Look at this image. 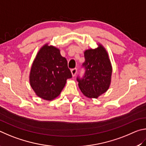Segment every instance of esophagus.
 Returning <instances> with one entry per match:
<instances>
[{"instance_id":"obj_1","label":"esophagus","mask_w":146,"mask_h":146,"mask_svg":"<svg viewBox=\"0 0 146 146\" xmlns=\"http://www.w3.org/2000/svg\"><path fill=\"white\" fill-rule=\"evenodd\" d=\"M71 73H72V75L73 77H74L76 76V73H77V68H72L71 70Z\"/></svg>"}]
</instances>
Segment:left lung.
I'll use <instances>...</instances> for the list:
<instances>
[{"label":"left lung","mask_w":146,"mask_h":146,"mask_svg":"<svg viewBox=\"0 0 146 146\" xmlns=\"http://www.w3.org/2000/svg\"><path fill=\"white\" fill-rule=\"evenodd\" d=\"M85 61L83 66L85 76L78 77V86L83 95L88 98H98L108 90L111 83L112 66L108 54L103 45L90 48L84 52Z\"/></svg>","instance_id":"obj_1"}]
</instances>
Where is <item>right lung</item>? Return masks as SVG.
<instances>
[{
  "mask_svg": "<svg viewBox=\"0 0 146 146\" xmlns=\"http://www.w3.org/2000/svg\"><path fill=\"white\" fill-rule=\"evenodd\" d=\"M67 61L59 48L48 43L38 51L29 74L30 85L38 97L47 101L60 95L66 80L72 78Z\"/></svg>",
  "mask_w": 146,
  "mask_h": 146,
  "instance_id": "1",
  "label": "right lung"
}]
</instances>
